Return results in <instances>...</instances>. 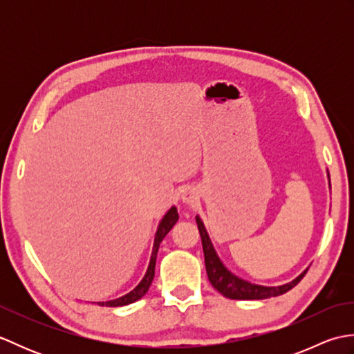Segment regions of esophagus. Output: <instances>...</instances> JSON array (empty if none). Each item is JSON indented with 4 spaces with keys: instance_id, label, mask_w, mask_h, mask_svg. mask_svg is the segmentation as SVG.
Wrapping results in <instances>:
<instances>
[{
    "instance_id": "1",
    "label": "esophagus",
    "mask_w": 354,
    "mask_h": 354,
    "mask_svg": "<svg viewBox=\"0 0 354 354\" xmlns=\"http://www.w3.org/2000/svg\"><path fill=\"white\" fill-rule=\"evenodd\" d=\"M181 199L185 204H193L194 201H196V193H194L192 189H185L181 193Z\"/></svg>"
}]
</instances>
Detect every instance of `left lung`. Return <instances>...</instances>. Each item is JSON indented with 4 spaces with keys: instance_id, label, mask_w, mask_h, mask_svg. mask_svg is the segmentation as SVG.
<instances>
[{
    "instance_id": "obj_1",
    "label": "left lung",
    "mask_w": 354,
    "mask_h": 354,
    "mask_svg": "<svg viewBox=\"0 0 354 354\" xmlns=\"http://www.w3.org/2000/svg\"><path fill=\"white\" fill-rule=\"evenodd\" d=\"M196 223H198L199 234L202 239V250H204L208 280L212 283L213 288L219 293H222L223 297L231 298V299H265V298L283 295V293L290 290L293 286H297L299 281H301V278L307 272L306 269L303 274H299L295 278V280H292L290 283H286L283 286H260V284L246 281L243 278H239L237 275L232 274L231 270H228L223 266L221 259L217 257L212 240H209L207 230L199 216H196Z\"/></svg>"
}]
</instances>
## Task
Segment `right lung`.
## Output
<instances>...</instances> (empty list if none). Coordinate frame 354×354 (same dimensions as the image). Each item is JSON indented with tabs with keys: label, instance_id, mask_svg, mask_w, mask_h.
I'll use <instances>...</instances> for the list:
<instances>
[{
	"label": "right lung",
	"instance_id": "add662e5",
	"mask_svg": "<svg viewBox=\"0 0 354 354\" xmlns=\"http://www.w3.org/2000/svg\"><path fill=\"white\" fill-rule=\"evenodd\" d=\"M178 219H179V214H178L176 207H171L169 212L165 213V216L162 217V221L160 222V227H158L156 234H155L152 257H150L147 272H146L145 277H142V280L140 281V284L137 286V288H135L133 290H131L129 293H126V295L117 298V299H111V301H103V303H97V304H99V306H106V307L127 306V304L135 303V301H137V299H140L141 297L146 295V292L149 290L150 284H152L153 275H155V263H156L158 248H160V243L162 242V239L167 236V232L173 228V225L178 222Z\"/></svg>",
	"mask_w": 354,
	"mask_h": 354
}]
</instances>
